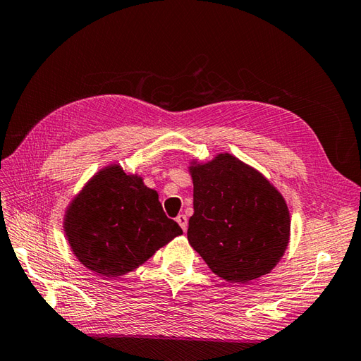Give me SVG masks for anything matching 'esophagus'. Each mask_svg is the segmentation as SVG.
I'll return each mask as SVG.
<instances>
[{
    "mask_svg": "<svg viewBox=\"0 0 361 361\" xmlns=\"http://www.w3.org/2000/svg\"><path fill=\"white\" fill-rule=\"evenodd\" d=\"M176 221H178V224L182 227V231H183V232H187V227H188V220H187V216H185L183 214H179V215L176 216Z\"/></svg>",
    "mask_w": 361,
    "mask_h": 361,
    "instance_id": "1",
    "label": "esophagus"
}]
</instances>
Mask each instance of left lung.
I'll use <instances>...</instances> for the list:
<instances>
[{
    "label": "left lung",
    "mask_w": 361,
    "mask_h": 361,
    "mask_svg": "<svg viewBox=\"0 0 361 361\" xmlns=\"http://www.w3.org/2000/svg\"><path fill=\"white\" fill-rule=\"evenodd\" d=\"M188 171L194 185L190 245L226 281L248 283L271 272L290 238L281 192L227 152L207 162L191 159Z\"/></svg>",
    "instance_id": "8db88e82"
}]
</instances>
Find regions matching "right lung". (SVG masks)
Here are the masks:
<instances>
[{
  "label": "right lung",
  "instance_id": "1",
  "mask_svg": "<svg viewBox=\"0 0 361 361\" xmlns=\"http://www.w3.org/2000/svg\"><path fill=\"white\" fill-rule=\"evenodd\" d=\"M63 228L76 259L104 279L134 271L183 233L162 211L158 192L116 162L93 174L71 200Z\"/></svg>",
  "mask_w": 361,
  "mask_h": 361
}]
</instances>
